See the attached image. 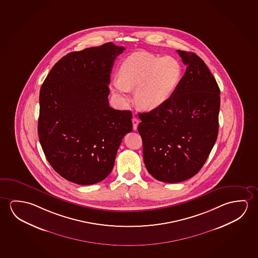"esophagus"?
Here are the masks:
<instances>
[{
  "label": "esophagus",
  "mask_w": 258,
  "mask_h": 258,
  "mask_svg": "<svg viewBox=\"0 0 258 258\" xmlns=\"http://www.w3.org/2000/svg\"><path fill=\"white\" fill-rule=\"evenodd\" d=\"M139 123V119H138V118H136V117H133V119H132V124H133V130H134V131H137Z\"/></svg>",
  "instance_id": "1"
}]
</instances>
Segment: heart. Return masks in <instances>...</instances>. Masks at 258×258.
<instances>
[{"label":"heart","mask_w":258,"mask_h":258,"mask_svg":"<svg viewBox=\"0 0 258 258\" xmlns=\"http://www.w3.org/2000/svg\"><path fill=\"white\" fill-rule=\"evenodd\" d=\"M181 66L171 56L136 53L118 70V80L111 82L112 94L122 104L130 102L128 91L136 90V102L146 111L162 107L170 100L181 79Z\"/></svg>","instance_id":"heart-1"}]
</instances>
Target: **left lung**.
<instances>
[{"label":"left lung","mask_w":258,"mask_h":258,"mask_svg":"<svg viewBox=\"0 0 258 258\" xmlns=\"http://www.w3.org/2000/svg\"><path fill=\"white\" fill-rule=\"evenodd\" d=\"M186 66L170 100L139 113L144 163L159 181L178 183L197 174L218 136L220 88L200 57L177 51Z\"/></svg>","instance_id":"obj_1"}]
</instances>
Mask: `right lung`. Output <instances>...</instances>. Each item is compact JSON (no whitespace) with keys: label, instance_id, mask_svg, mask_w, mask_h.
Listing matches in <instances>:
<instances>
[{"label":"right lung","instance_id":"right-lung-1","mask_svg":"<svg viewBox=\"0 0 258 258\" xmlns=\"http://www.w3.org/2000/svg\"><path fill=\"white\" fill-rule=\"evenodd\" d=\"M125 50L106 43L64 56L40 89L38 137L54 171L79 185L110 174L124 136L132 131L131 111L110 107L115 58Z\"/></svg>","mask_w":258,"mask_h":258}]
</instances>
